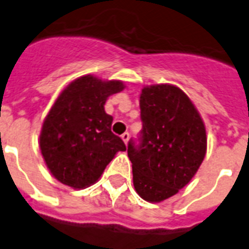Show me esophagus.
<instances>
[{
	"label": "esophagus",
	"mask_w": 249,
	"mask_h": 249,
	"mask_svg": "<svg viewBox=\"0 0 249 249\" xmlns=\"http://www.w3.org/2000/svg\"><path fill=\"white\" fill-rule=\"evenodd\" d=\"M129 138H130V136H129V133H124V134L121 136V140L124 141V143H125V144H128Z\"/></svg>",
	"instance_id": "obj_1"
}]
</instances>
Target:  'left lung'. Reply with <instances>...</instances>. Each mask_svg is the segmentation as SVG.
<instances>
[{
  "instance_id": "obj_1",
  "label": "left lung",
  "mask_w": 249,
  "mask_h": 249,
  "mask_svg": "<svg viewBox=\"0 0 249 249\" xmlns=\"http://www.w3.org/2000/svg\"><path fill=\"white\" fill-rule=\"evenodd\" d=\"M140 106L141 144H128L133 185L143 200L160 203L196 174L207 154V130L189 95L172 84L143 86Z\"/></svg>"
}]
</instances>
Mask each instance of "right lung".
Returning <instances> with one entry per match:
<instances>
[{
  "instance_id": "add662e5",
  "label": "right lung",
  "mask_w": 249,
  "mask_h": 249,
  "mask_svg": "<svg viewBox=\"0 0 249 249\" xmlns=\"http://www.w3.org/2000/svg\"><path fill=\"white\" fill-rule=\"evenodd\" d=\"M125 88L121 80L77 77L59 93L40 133L41 155L50 173L72 189H86L101 178L124 142L111 132L106 113L109 95Z\"/></svg>"
}]
</instances>
